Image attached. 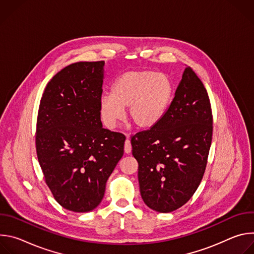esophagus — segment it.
I'll return each instance as SVG.
<instances>
[{"mask_svg": "<svg viewBox=\"0 0 254 254\" xmlns=\"http://www.w3.org/2000/svg\"><path fill=\"white\" fill-rule=\"evenodd\" d=\"M126 135H127V138L126 142H125V153L126 154H129L131 152V144H130V140L128 139V134L126 133Z\"/></svg>", "mask_w": 254, "mask_h": 254, "instance_id": "34e87169", "label": "esophagus"}]
</instances>
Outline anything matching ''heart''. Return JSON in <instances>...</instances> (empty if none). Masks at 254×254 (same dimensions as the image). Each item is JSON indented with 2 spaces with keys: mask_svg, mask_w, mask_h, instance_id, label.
I'll list each match as a JSON object with an SVG mask.
<instances>
[{
  "mask_svg": "<svg viewBox=\"0 0 254 254\" xmlns=\"http://www.w3.org/2000/svg\"><path fill=\"white\" fill-rule=\"evenodd\" d=\"M172 92V82L165 74L152 70L125 72L114 83L111 94L102 95L99 100L101 121L113 129L127 108V117L132 125L140 128L152 127L164 116Z\"/></svg>",
  "mask_w": 254,
  "mask_h": 254,
  "instance_id": "obj_1",
  "label": "heart"
}]
</instances>
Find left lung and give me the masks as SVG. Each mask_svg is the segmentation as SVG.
Listing matches in <instances>:
<instances>
[{"instance_id": "8db88e82", "label": "left lung", "mask_w": 254, "mask_h": 254, "mask_svg": "<svg viewBox=\"0 0 254 254\" xmlns=\"http://www.w3.org/2000/svg\"><path fill=\"white\" fill-rule=\"evenodd\" d=\"M212 133L207 90L188 66L159 123L131 136L139 191L148 207L169 213L192 198L205 173Z\"/></svg>"}]
</instances>
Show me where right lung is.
Returning a JSON list of instances; mask_svg holds the SVG:
<instances>
[{
  "label": "right lung",
  "mask_w": 254,
  "mask_h": 254,
  "mask_svg": "<svg viewBox=\"0 0 254 254\" xmlns=\"http://www.w3.org/2000/svg\"><path fill=\"white\" fill-rule=\"evenodd\" d=\"M104 61L76 62L47 83L36 126L45 182L65 209L88 212L101 202L124 155L126 136L102 127L99 100Z\"/></svg>",
  "instance_id": "obj_1"
}]
</instances>
